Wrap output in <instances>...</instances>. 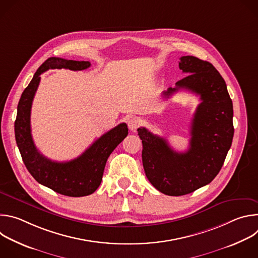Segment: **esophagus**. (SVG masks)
<instances>
[{"label":"esophagus","mask_w":258,"mask_h":258,"mask_svg":"<svg viewBox=\"0 0 258 258\" xmlns=\"http://www.w3.org/2000/svg\"><path fill=\"white\" fill-rule=\"evenodd\" d=\"M140 124H141V120H140V118H138V117H133V118H131V119L127 121L128 128H130L132 132H136L137 128L140 126Z\"/></svg>","instance_id":"34e87169"}]
</instances>
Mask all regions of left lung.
Returning a JSON list of instances; mask_svg holds the SVG:
<instances>
[{
    "label": "left lung",
    "instance_id": "1",
    "mask_svg": "<svg viewBox=\"0 0 258 258\" xmlns=\"http://www.w3.org/2000/svg\"><path fill=\"white\" fill-rule=\"evenodd\" d=\"M178 66L188 76L163 92V97L181 89L200 97L191 123L189 149L176 152L164 138L146 127L138 128L146 176L168 196L190 194L209 183L222 168L234 137L233 102L219 72L194 56L180 57Z\"/></svg>",
    "mask_w": 258,
    "mask_h": 258
}]
</instances>
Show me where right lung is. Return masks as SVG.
Segmentation results:
<instances>
[{"label": "right lung", "mask_w": 258, "mask_h": 258, "mask_svg": "<svg viewBox=\"0 0 258 258\" xmlns=\"http://www.w3.org/2000/svg\"><path fill=\"white\" fill-rule=\"evenodd\" d=\"M91 66L89 61L66 60L58 57L47 59L34 73L23 91L17 106L15 139L22 160L33 178L53 191L69 196L83 197L93 194L102 181L106 161L117 145L127 136L126 123H120L100 137L78 158L66 162L52 161L41 154L33 143L30 128V110L41 75L48 69L65 68L84 70Z\"/></svg>", "instance_id": "obj_1"}]
</instances>
